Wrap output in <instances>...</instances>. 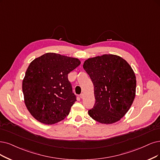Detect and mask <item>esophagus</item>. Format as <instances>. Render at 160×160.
Segmentation results:
<instances>
[{
	"label": "esophagus",
	"instance_id": "34e87169",
	"mask_svg": "<svg viewBox=\"0 0 160 160\" xmlns=\"http://www.w3.org/2000/svg\"><path fill=\"white\" fill-rule=\"evenodd\" d=\"M80 98H84V93H81L80 95Z\"/></svg>",
	"mask_w": 160,
	"mask_h": 160
}]
</instances>
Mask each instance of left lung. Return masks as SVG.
I'll list each match as a JSON object with an SVG mask.
<instances>
[{"label":"left lung","mask_w":160,"mask_h":160,"mask_svg":"<svg viewBox=\"0 0 160 160\" xmlns=\"http://www.w3.org/2000/svg\"><path fill=\"white\" fill-rule=\"evenodd\" d=\"M83 68L93 82L96 99L88 114L105 125L121 120L136 95L137 80L132 67L119 56L105 54L88 58Z\"/></svg>","instance_id":"left-lung-1"}]
</instances>
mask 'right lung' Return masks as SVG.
Returning a JSON list of instances; mask_svg holds the SVG:
<instances>
[{
    "label": "right lung",
    "mask_w": 160,
    "mask_h": 160,
    "mask_svg": "<svg viewBox=\"0 0 160 160\" xmlns=\"http://www.w3.org/2000/svg\"><path fill=\"white\" fill-rule=\"evenodd\" d=\"M78 58L47 52L29 64L22 81L24 103L39 122L53 125L64 119L76 101L68 74Z\"/></svg>",
    "instance_id": "add662e5"
}]
</instances>
